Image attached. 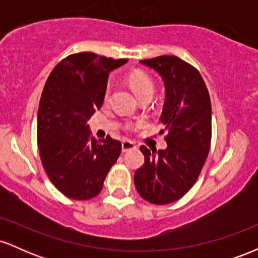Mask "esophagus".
Returning a JSON list of instances; mask_svg holds the SVG:
<instances>
[{
	"instance_id": "1",
	"label": "esophagus",
	"mask_w": 258,
	"mask_h": 258,
	"mask_svg": "<svg viewBox=\"0 0 258 258\" xmlns=\"http://www.w3.org/2000/svg\"><path fill=\"white\" fill-rule=\"evenodd\" d=\"M132 149H136V144L133 143L131 141H123L122 142V152L126 153L128 152V150H132Z\"/></svg>"
}]
</instances>
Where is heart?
<instances>
[{
    "label": "heart",
    "instance_id": "heart-1",
    "mask_svg": "<svg viewBox=\"0 0 258 258\" xmlns=\"http://www.w3.org/2000/svg\"><path fill=\"white\" fill-rule=\"evenodd\" d=\"M127 80H128L130 86H131L133 92L137 94L139 99L146 98V97H150V98H152L154 90H155V85H154V81L148 74L143 72H133L130 74ZM110 85H108L104 92L105 100H108L109 96H110Z\"/></svg>",
    "mask_w": 258,
    "mask_h": 258
}]
</instances>
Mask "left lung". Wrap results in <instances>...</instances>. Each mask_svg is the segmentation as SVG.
Returning <instances> with one entry per match:
<instances>
[{
	"instance_id": "1",
	"label": "left lung",
	"mask_w": 258,
	"mask_h": 258,
	"mask_svg": "<svg viewBox=\"0 0 258 258\" xmlns=\"http://www.w3.org/2000/svg\"><path fill=\"white\" fill-rule=\"evenodd\" d=\"M141 63L164 80L160 121L167 130V148L156 152L141 146L144 164L136 171L135 185L144 200L166 205L184 197L203 170L211 147V100L199 70L180 58L160 55Z\"/></svg>"
}]
</instances>
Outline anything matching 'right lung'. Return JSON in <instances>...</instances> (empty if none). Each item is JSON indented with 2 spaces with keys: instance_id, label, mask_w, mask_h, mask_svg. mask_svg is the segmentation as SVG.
Returning a JSON list of instances; mask_svg holds the SVG:
<instances>
[{
  "instance_id": "1",
  "label": "right lung",
  "mask_w": 258,
  "mask_h": 258,
  "mask_svg": "<svg viewBox=\"0 0 258 258\" xmlns=\"http://www.w3.org/2000/svg\"><path fill=\"white\" fill-rule=\"evenodd\" d=\"M127 59L92 52L68 55L49 74L37 114V146L47 176L74 200L100 193L121 153V142L91 137L87 121L104 102L109 73Z\"/></svg>"
}]
</instances>
